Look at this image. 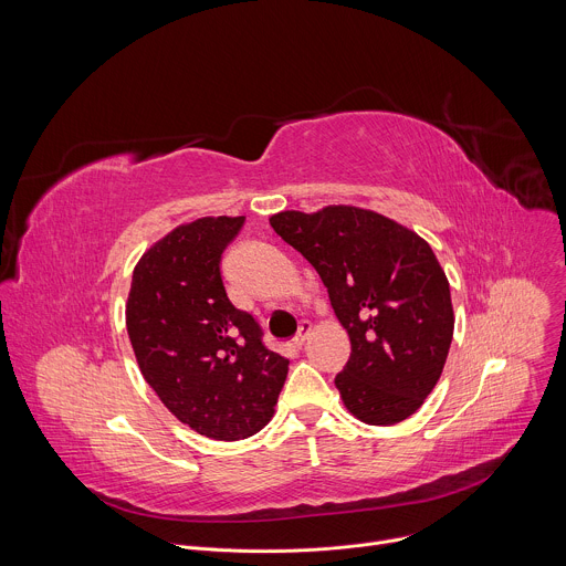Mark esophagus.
Returning <instances> with one entry per match:
<instances>
[{"mask_svg": "<svg viewBox=\"0 0 566 566\" xmlns=\"http://www.w3.org/2000/svg\"><path fill=\"white\" fill-rule=\"evenodd\" d=\"M308 334H311V325H308V322H302L300 329H297V334H295V338H293V345H295V347H302V345L306 343Z\"/></svg>", "mask_w": 566, "mask_h": 566, "instance_id": "1", "label": "esophagus"}]
</instances>
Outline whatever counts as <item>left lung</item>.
Listing matches in <instances>:
<instances>
[{
  "instance_id": "1",
  "label": "left lung",
  "mask_w": 566,
  "mask_h": 566,
  "mask_svg": "<svg viewBox=\"0 0 566 566\" xmlns=\"http://www.w3.org/2000/svg\"><path fill=\"white\" fill-rule=\"evenodd\" d=\"M269 221L317 271L349 334L352 356L336 376L345 408L367 426L412 417L441 378L454 332L450 284L428 241L356 206Z\"/></svg>"
}]
</instances>
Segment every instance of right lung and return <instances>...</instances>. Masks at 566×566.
I'll use <instances>...</instances> for the list:
<instances>
[{
    "instance_id": "right-lung-1",
    "label": "right lung",
    "mask_w": 566,
    "mask_h": 566,
    "mask_svg": "<svg viewBox=\"0 0 566 566\" xmlns=\"http://www.w3.org/2000/svg\"><path fill=\"white\" fill-rule=\"evenodd\" d=\"M241 226L244 217H201L170 230L138 260L125 304L143 378L181 423L214 441L258 434L289 374L223 289L221 253Z\"/></svg>"
}]
</instances>
